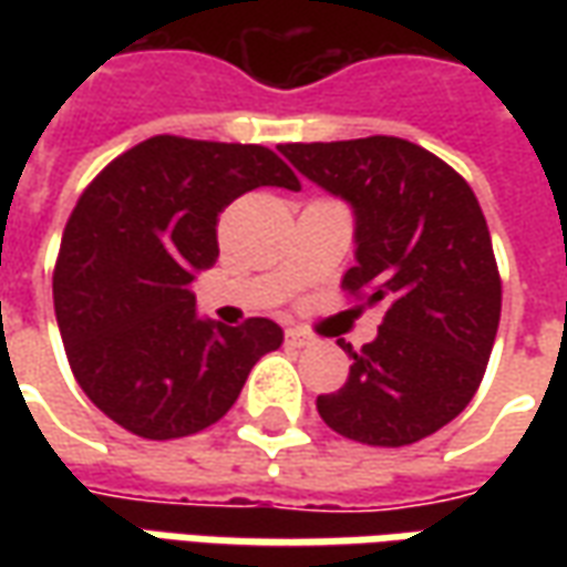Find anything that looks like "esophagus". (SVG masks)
<instances>
[{
  "label": "esophagus",
  "instance_id": "34e87169",
  "mask_svg": "<svg viewBox=\"0 0 567 567\" xmlns=\"http://www.w3.org/2000/svg\"><path fill=\"white\" fill-rule=\"evenodd\" d=\"M285 343L295 346V349H307V346H312V337L303 331H297V328H288V331H285Z\"/></svg>",
  "mask_w": 567,
  "mask_h": 567
}]
</instances>
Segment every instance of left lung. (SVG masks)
Masks as SVG:
<instances>
[{"label":"left lung","instance_id":"left-lung-1","mask_svg":"<svg viewBox=\"0 0 567 567\" xmlns=\"http://www.w3.org/2000/svg\"><path fill=\"white\" fill-rule=\"evenodd\" d=\"M297 173L355 218L343 285L385 303L373 343L352 349L324 425L368 446H406L471 404L501 319V279L474 190L431 151L398 136L279 145Z\"/></svg>","mask_w":567,"mask_h":567}]
</instances>
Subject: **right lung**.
Wrapping results in <instances>:
<instances>
[{
    "label": "right lung",
    "instance_id": "obj_1",
    "mask_svg": "<svg viewBox=\"0 0 567 567\" xmlns=\"http://www.w3.org/2000/svg\"><path fill=\"white\" fill-rule=\"evenodd\" d=\"M255 187L300 190L264 145L154 136L96 175L69 215L54 312L75 380L105 416L148 440L215 425L282 328L197 312L190 285L218 260V212Z\"/></svg>",
    "mask_w": 567,
    "mask_h": 567
}]
</instances>
